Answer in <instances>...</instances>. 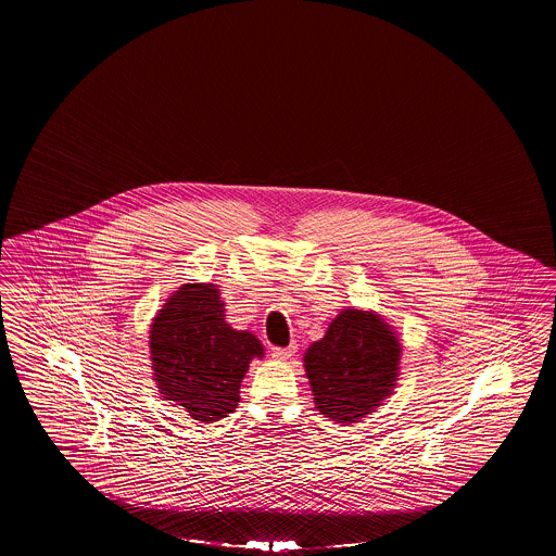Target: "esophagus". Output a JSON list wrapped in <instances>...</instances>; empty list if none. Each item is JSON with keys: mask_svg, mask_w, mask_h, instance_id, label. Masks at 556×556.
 I'll list each match as a JSON object with an SVG mask.
<instances>
[{"mask_svg": "<svg viewBox=\"0 0 556 556\" xmlns=\"http://www.w3.org/2000/svg\"><path fill=\"white\" fill-rule=\"evenodd\" d=\"M294 351H296V345L292 343L289 348H274L271 355H274L276 359H289Z\"/></svg>", "mask_w": 556, "mask_h": 556, "instance_id": "34e87169", "label": "esophagus"}]
</instances>
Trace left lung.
<instances>
[{"label": "left lung", "mask_w": 556, "mask_h": 556, "mask_svg": "<svg viewBox=\"0 0 556 556\" xmlns=\"http://www.w3.org/2000/svg\"><path fill=\"white\" fill-rule=\"evenodd\" d=\"M402 348L379 316L345 309L305 353V372L321 414L357 422L393 391Z\"/></svg>", "instance_id": "obj_1"}]
</instances>
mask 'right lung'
Segmentation results:
<instances>
[{"label":"right lung","instance_id":"obj_1","mask_svg":"<svg viewBox=\"0 0 556 556\" xmlns=\"http://www.w3.org/2000/svg\"><path fill=\"white\" fill-rule=\"evenodd\" d=\"M150 353L163 397L213 422L235 412L240 382L264 348L255 334L226 324L213 285H184L152 321Z\"/></svg>","mask_w":556,"mask_h":556}]
</instances>
